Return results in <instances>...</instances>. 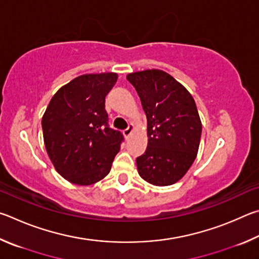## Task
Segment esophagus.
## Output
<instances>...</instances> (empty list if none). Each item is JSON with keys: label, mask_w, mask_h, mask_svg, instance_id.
<instances>
[{"label": "esophagus", "mask_w": 259, "mask_h": 259, "mask_svg": "<svg viewBox=\"0 0 259 259\" xmlns=\"http://www.w3.org/2000/svg\"><path fill=\"white\" fill-rule=\"evenodd\" d=\"M133 130H134V126H133V124H130L128 126H127V128H126V130H124V131H122V133H124L125 138H128L130 135L132 134Z\"/></svg>", "instance_id": "1"}]
</instances>
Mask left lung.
<instances>
[{"instance_id":"1","label":"left lung","mask_w":259,"mask_h":259,"mask_svg":"<svg viewBox=\"0 0 259 259\" xmlns=\"http://www.w3.org/2000/svg\"><path fill=\"white\" fill-rule=\"evenodd\" d=\"M140 97L148 122V147L137 158L141 178L165 187L178 182L196 159L201 120L189 91L169 74L144 70L127 75Z\"/></svg>"}]
</instances>
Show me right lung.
Returning a JSON list of instances; mask_svg holds the SVG:
<instances>
[{"instance_id":"1","label":"right lung","mask_w":259,"mask_h":259,"mask_svg":"<svg viewBox=\"0 0 259 259\" xmlns=\"http://www.w3.org/2000/svg\"><path fill=\"white\" fill-rule=\"evenodd\" d=\"M115 72L76 77L58 91L42 118L45 148L63 179L78 185L102 180L111 169L124 135L109 126L106 97Z\"/></svg>"}]
</instances>
